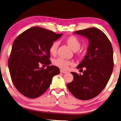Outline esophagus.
I'll use <instances>...</instances> for the list:
<instances>
[{"instance_id":"1","label":"esophagus","mask_w":121,"mask_h":121,"mask_svg":"<svg viewBox=\"0 0 121 121\" xmlns=\"http://www.w3.org/2000/svg\"><path fill=\"white\" fill-rule=\"evenodd\" d=\"M60 71L61 73H67L66 71H64V70H60Z\"/></svg>"}]
</instances>
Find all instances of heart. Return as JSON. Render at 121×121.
I'll return each mask as SVG.
<instances>
[{"mask_svg":"<svg viewBox=\"0 0 121 121\" xmlns=\"http://www.w3.org/2000/svg\"><path fill=\"white\" fill-rule=\"evenodd\" d=\"M66 42L74 51H77L81 45V43L80 42L79 39L75 36H70L68 37L66 39ZM58 45L59 43L57 41H55L51 44L49 49L50 52L51 54L55 55L56 53ZM53 64L59 68L63 69H66L68 68V66L71 64V62L64 58H58L53 60Z\"/></svg>","mask_w":121,"mask_h":121,"instance_id":"obj_1","label":"heart"}]
</instances>
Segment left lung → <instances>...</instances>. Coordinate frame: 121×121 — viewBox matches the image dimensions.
Instances as JSON below:
<instances>
[{"instance_id":"left-lung-1","label":"left lung","mask_w":121,"mask_h":121,"mask_svg":"<svg viewBox=\"0 0 121 121\" xmlns=\"http://www.w3.org/2000/svg\"><path fill=\"white\" fill-rule=\"evenodd\" d=\"M89 40L87 53L77 66L85 70L83 75L71 73L73 79L67 84L69 91L78 99L88 100L99 95L108 82L114 66L113 49L110 40L101 30L91 27L75 31Z\"/></svg>"}]
</instances>
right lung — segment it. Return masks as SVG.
I'll return each instance as SVG.
<instances>
[{
    "instance_id": "right-lung-1",
    "label": "right lung",
    "mask_w": 121,
    "mask_h": 121,
    "mask_svg": "<svg viewBox=\"0 0 121 121\" xmlns=\"http://www.w3.org/2000/svg\"><path fill=\"white\" fill-rule=\"evenodd\" d=\"M62 35L33 27L14 40L8 61L9 68L14 86L24 96L30 98L39 97L49 88L53 76L59 73L58 67L49 65V49ZM40 64L46 65L47 68H39Z\"/></svg>"
}]
</instances>
